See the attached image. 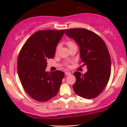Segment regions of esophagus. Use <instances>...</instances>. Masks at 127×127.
<instances>
[{"label":"esophagus","mask_w":127,"mask_h":127,"mask_svg":"<svg viewBox=\"0 0 127 127\" xmlns=\"http://www.w3.org/2000/svg\"><path fill=\"white\" fill-rule=\"evenodd\" d=\"M65 76H69V75L71 74V73H70V72H65Z\"/></svg>","instance_id":"esophagus-1"}]
</instances>
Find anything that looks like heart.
Returning <instances> with one entry per match:
<instances>
[{
    "instance_id": "obj_1",
    "label": "heart",
    "mask_w": 127,
    "mask_h": 127,
    "mask_svg": "<svg viewBox=\"0 0 127 127\" xmlns=\"http://www.w3.org/2000/svg\"><path fill=\"white\" fill-rule=\"evenodd\" d=\"M66 45H67L69 48V47L74 45H75V44L73 42L71 41H68L66 42ZM59 49V45H58L57 47V49H56V53H57L58 52Z\"/></svg>"
}]
</instances>
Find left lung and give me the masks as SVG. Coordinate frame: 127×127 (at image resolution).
<instances>
[{
	"label": "left lung",
	"mask_w": 127,
	"mask_h": 127,
	"mask_svg": "<svg viewBox=\"0 0 127 127\" xmlns=\"http://www.w3.org/2000/svg\"><path fill=\"white\" fill-rule=\"evenodd\" d=\"M65 34L78 44L82 62L88 70L84 74L74 73V91L82 97L95 98L104 90L110 76L111 58L106 44L99 36L87 29L65 30Z\"/></svg>",
	"instance_id": "1"
}]
</instances>
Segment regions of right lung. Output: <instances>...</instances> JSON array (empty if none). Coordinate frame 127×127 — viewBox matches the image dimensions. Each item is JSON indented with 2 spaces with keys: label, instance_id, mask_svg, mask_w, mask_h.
Masks as SVG:
<instances>
[{
  "label": "right lung",
  "instance_id": "add662e5",
  "mask_svg": "<svg viewBox=\"0 0 127 127\" xmlns=\"http://www.w3.org/2000/svg\"><path fill=\"white\" fill-rule=\"evenodd\" d=\"M64 30H40L29 38L18 55L17 70L23 89L33 99L46 102L57 95L64 73L45 71L47 60L54 57Z\"/></svg>",
  "mask_w": 127,
  "mask_h": 127
}]
</instances>
